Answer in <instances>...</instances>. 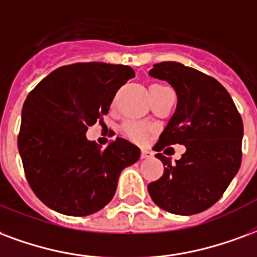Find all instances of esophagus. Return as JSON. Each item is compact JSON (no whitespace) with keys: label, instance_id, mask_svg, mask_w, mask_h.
<instances>
[{"label":"esophagus","instance_id":"34e87169","mask_svg":"<svg viewBox=\"0 0 257 257\" xmlns=\"http://www.w3.org/2000/svg\"><path fill=\"white\" fill-rule=\"evenodd\" d=\"M142 159H148V158L153 157V153L151 151H148V150H142Z\"/></svg>","mask_w":257,"mask_h":257}]
</instances>
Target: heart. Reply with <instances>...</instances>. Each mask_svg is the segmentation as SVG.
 <instances>
[{"instance_id":"heart-1","label":"heart","mask_w":257,"mask_h":257,"mask_svg":"<svg viewBox=\"0 0 257 257\" xmlns=\"http://www.w3.org/2000/svg\"><path fill=\"white\" fill-rule=\"evenodd\" d=\"M154 85H151V87H154ZM121 129H122V132L126 135L128 138H131L132 140H136V142L143 140V139L147 136L148 132H150L148 125L142 122H135V121H126V122H123Z\"/></svg>"}]
</instances>
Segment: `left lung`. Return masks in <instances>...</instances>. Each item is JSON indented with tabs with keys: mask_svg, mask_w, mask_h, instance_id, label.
Returning <instances> with one entry per match:
<instances>
[{
	"mask_svg": "<svg viewBox=\"0 0 257 257\" xmlns=\"http://www.w3.org/2000/svg\"><path fill=\"white\" fill-rule=\"evenodd\" d=\"M150 76L166 80L177 94L176 111L154 148L184 144L187 151L176 163L155 155L166 167L148 184V193L172 214H199L219 200L240 169L242 119L225 87L203 72L166 61Z\"/></svg>",
	"mask_w": 257,
	"mask_h": 257,
	"instance_id": "8db88e82",
	"label": "left lung"
}]
</instances>
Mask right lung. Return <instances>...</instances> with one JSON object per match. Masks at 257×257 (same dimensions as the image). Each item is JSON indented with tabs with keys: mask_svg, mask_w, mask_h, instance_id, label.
<instances>
[{
	"mask_svg": "<svg viewBox=\"0 0 257 257\" xmlns=\"http://www.w3.org/2000/svg\"><path fill=\"white\" fill-rule=\"evenodd\" d=\"M131 66L77 62L61 66L28 94L17 147L34 193L51 210L85 216L113 199L118 177L140 150L117 138L102 150L85 132L109 113Z\"/></svg>",
	"mask_w": 257,
	"mask_h": 257,
	"instance_id": "add662e5",
	"label": "right lung"
}]
</instances>
